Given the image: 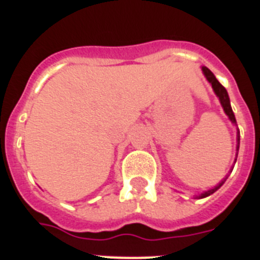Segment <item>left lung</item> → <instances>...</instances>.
I'll return each mask as SVG.
<instances>
[{"instance_id": "8db88e82", "label": "left lung", "mask_w": 260, "mask_h": 260, "mask_svg": "<svg viewBox=\"0 0 260 260\" xmlns=\"http://www.w3.org/2000/svg\"><path fill=\"white\" fill-rule=\"evenodd\" d=\"M202 71H203V74L204 77H206V79L210 82V84L212 86L213 88V92H215V95L219 98L220 100V104H221L222 109H224L225 114L228 116V118L231 119V122L233 123V125L237 126V121H236V117H234V113H233V110H232V107H231V100H229V95L228 92H226V89L224 88V87L220 84V82L217 79H216V77L213 75L212 71L210 70L208 68H206V66H202ZM238 148H240V130H238L237 127V155H238ZM236 155V156H237ZM236 160H237V157L234 158V162H236ZM226 178H228V176L225 177L224 180L221 181V182L219 183V185H216L215 187H212V189L207 190V191H204L202 192V194L199 195H194V198L195 199H202V198H206V197H210L211 194H213V192L216 191V190H219L220 187L222 186V183L226 181Z\"/></svg>"}]
</instances>
